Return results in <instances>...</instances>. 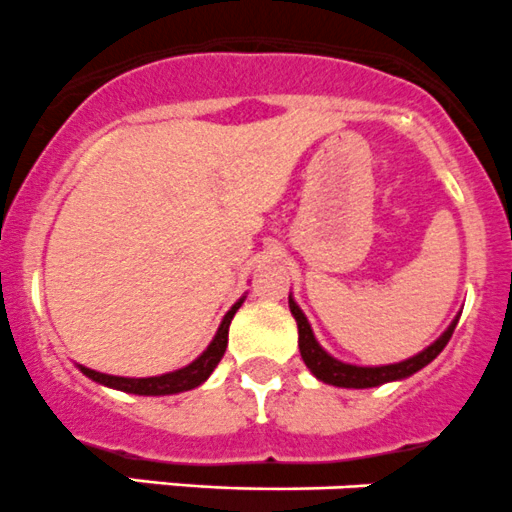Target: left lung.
<instances>
[{
	"label": "left lung",
	"mask_w": 512,
	"mask_h": 512,
	"mask_svg": "<svg viewBox=\"0 0 512 512\" xmlns=\"http://www.w3.org/2000/svg\"><path fill=\"white\" fill-rule=\"evenodd\" d=\"M287 300H290V312L297 322V335H300L297 337V345H300L302 360H305V365L310 367V372L317 380H322L325 385H335V388H377V385H385V382H398L415 375V372L423 370L425 365H430V362L443 352V347L448 345V340L453 337L455 325H458L460 320V315L455 317L448 325V330H445L438 340L430 342L425 350L408 357V360L390 362V365H352V362H342L337 360V357H332L330 352L317 342L315 332H312L310 322H307L305 312L300 310V305L295 302L292 292Z\"/></svg>",
	"instance_id": "1"
}]
</instances>
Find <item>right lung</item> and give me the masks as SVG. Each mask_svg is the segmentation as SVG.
Wrapping results in <instances>:
<instances>
[{"label":"right lung","instance_id":"obj_1","mask_svg":"<svg viewBox=\"0 0 512 512\" xmlns=\"http://www.w3.org/2000/svg\"><path fill=\"white\" fill-rule=\"evenodd\" d=\"M247 295H242L235 305L227 310V315L222 317L220 327H217L215 337L207 345V350L202 352L200 357L190 362V365L180 367V370L165 372V375H155V377H119V375H104V372L92 370V367L77 365L82 370V375H87L89 380L99 382L104 388L112 390H122V393L130 395H177L185 393V390H195L197 385L207 380L212 375V370L217 367V362L222 360L227 347V332H230V322L235 317V312L240 310V305L245 302Z\"/></svg>","mask_w":512,"mask_h":512}]
</instances>
